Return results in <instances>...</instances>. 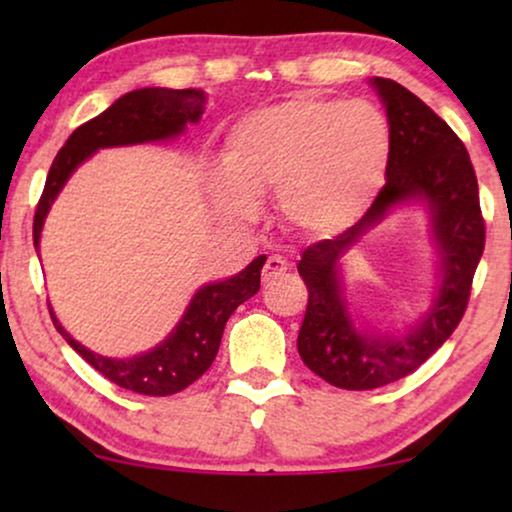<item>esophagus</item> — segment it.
Instances as JSON below:
<instances>
[{"instance_id": "1", "label": "esophagus", "mask_w": 512, "mask_h": 512, "mask_svg": "<svg viewBox=\"0 0 512 512\" xmlns=\"http://www.w3.org/2000/svg\"><path fill=\"white\" fill-rule=\"evenodd\" d=\"M286 272V261L282 256H268L263 265V282H272V279L282 277Z\"/></svg>"}]
</instances>
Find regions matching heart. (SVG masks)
<instances>
[{"label": "heart", "mask_w": 512, "mask_h": 512, "mask_svg": "<svg viewBox=\"0 0 512 512\" xmlns=\"http://www.w3.org/2000/svg\"><path fill=\"white\" fill-rule=\"evenodd\" d=\"M391 130L375 104L300 95L249 111L226 137L212 198L223 214L251 221L256 195L277 191V209L307 237L345 233L384 186Z\"/></svg>", "instance_id": "1"}]
</instances>
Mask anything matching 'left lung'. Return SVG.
<instances>
[{
  "mask_svg": "<svg viewBox=\"0 0 512 512\" xmlns=\"http://www.w3.org/2000/svg\"><path fill=\"white\" fill-rule=\"evenodd\" d=\"M391 130L387 184L359 223L303 251L298 272L307 310L298 354L321 380L340 389H377L415 373L464 317L475 268L485 249L478 179L461 139L436 111L391 79H370ZM422 204L430 212L439 284L430 310L398 334L356 322L341 286L339 258L394 208Z\"/></svg>",
  "mask_w": 512,
  "mask_h": 512,
  "instance_id": "obj_1",
  "label": "left lung"
}]
</instances>
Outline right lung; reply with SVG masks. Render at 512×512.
Here are the masks:
<instances>
[{"instance_id":"obj_1","label":"right lung","mask_w":512,"mask_h":512,"mask_svg":"<svg viewBox=\"0 0 512 512\" xmlns=\"http://www.w3.org/2000/svg\"><path fill=\"white\" fill-rule=\"evenodd\" d=\"M205 104V90L139 88L118 97L107 111L76 128L48 170L44 193L34 214V249L39 251L46 216L76 167H81V163H86L100 149L167 142V139L184 135L186 125L198 123L205 114ZM263 263L265 256H258L237 275L200 286L170 335L149 352L128 356V359L102 356L83 347L62 328L51 305L48 310L67 345L83 356L97 373L135 394L170 396L186 389L212 366L230 314L261 289Z\"/></svg>"}]
</instances>
